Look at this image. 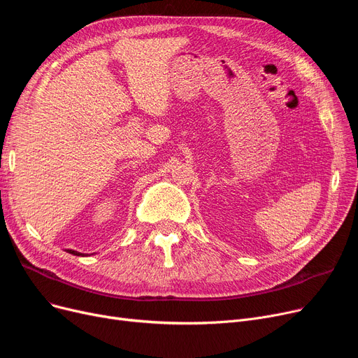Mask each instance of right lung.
Here are the masks:
<instances>
[{
  "instance_id": "obj_1",
  "label": "right lung",
  "mask_w": 358,
  "mask_h": 358,
  "mask_svg": "<svg viewBox=\"0 0 358 358\" xmlns=\"http://www.w3.org/2000/svg\"><path fill=\"white\" fill-rule=\"evenodd\" d=\"M68 252H70L71 255H77V257H80V255H83V253H80V252H77V250H68Z\"/></svg>"
}]
</instances>
